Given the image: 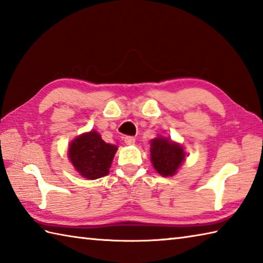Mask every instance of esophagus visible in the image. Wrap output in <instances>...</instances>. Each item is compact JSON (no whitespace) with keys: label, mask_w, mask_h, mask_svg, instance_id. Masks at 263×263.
<instances>
[{"label":"esophagus","mask_w":263,"mask_h":263,"mask_svg":"<svg viewBox=\"0 0 263 263\" xmlns=\"http://www.w3.org/2000/svg\"><path fill=\"white\" fill-rule=\"evenodd\" d=\"M124 142L126 143V145H128V146H131V145H135V142H136V139L133 138V137H125V138H124Z\"/></svg>","instance_id":"34e87169"}]
</instances>
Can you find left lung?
<instances>
[{
    "instance_id": "1",
    "label": "left lung",
    "mask_w": 263,
    "mask_h": 263,
    "mask_svg": "<svg viewBox=\"0 0 263 263\" xmlns=\"http://www.w3.org/2000/svg\"><path fill=\"white\" fill-rule=\"evenodd\" d=\"M186 157L187 153L181 143L163 136H157L151 140V162L162 177H173L186 161Z\"/></svg>"
}]
</instances>
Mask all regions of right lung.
Masks as SVG:
<instances>
[{"label":"right lung","instance_id":"1","mask_svg":"<svg viewBox=\"0 0 263 263\" xmlns=\"http://www.w3.org/2000/svg\"><path fill=\"white\" fill-rule=\"evenodd\" d=\"M117 149V146L102 140L99 132L91 130L70 141L68 158L81 177L96 180L109 173Z\"/></svg>","mask_w":263,"mask_h":263}]
</instances>
